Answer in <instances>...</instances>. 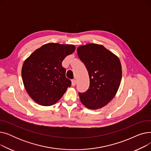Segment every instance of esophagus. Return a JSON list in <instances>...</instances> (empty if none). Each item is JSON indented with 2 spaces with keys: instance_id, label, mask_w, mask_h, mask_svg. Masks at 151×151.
Instances as JSON below:
<instances>
[{
  "instance_id": "esophagus-1",
  "label": "esophagus",
  "mask_w": 151,
  "mask_h": 151,
  "mask_svg": "<svg viewBox=\"0 0 151 151\" xmlns=\"http://www.w3.org/2000/svg\"><path fill=\"white\" fill-rule=\"evenodd\" d=\"M76 84V81L75 80H71V85H72L73 86H75Z\"/></svg>"
}]
</instances>
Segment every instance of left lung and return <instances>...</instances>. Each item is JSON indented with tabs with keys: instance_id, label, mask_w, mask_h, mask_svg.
I'll use <instances>...</instances> for the list:
<instances>
[{
	"instance_id": "left-lung-1",
	"label": "left lung",
	"mask_w": 151,
	"mask_h": 151,
	"mask_svg": "<svg viewBox=\"0 0 151 151\" xmlns=\"http://www.w3.org/2000/svg\"><path fill=\"white\" fill-rule=\"evenodd\" d=\"M77 53L88 71L90 80L89 89L78 93L80 100L89 109L104 107L114 98L120 86V60L104 46L97 44L79 46Z\"/></svg>"
}]
</instances>
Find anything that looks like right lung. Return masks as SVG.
Instances as JSON below:
<instances>
[{
    "label": "right lung",
    "instance_id": "add662e5",
    "mask_svg": "<svg viewBox=\"0 0 151 151\" xmlns=\"http://www.w3.org/2000/svg\"><path fill=\"white\" fill-rule=\"evenodd\" d=\"M75 50L72 45L47 43L36 50L24 62L21 71L24 85L38 104H55L71 86L62 62Z\"/></svg>",
    "mask_w": 151,
    "mask_h": 151
}]
</instances>
